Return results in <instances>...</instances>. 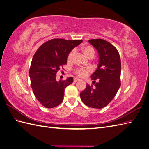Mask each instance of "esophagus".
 Wrapping results in <instances>:
<instances>
[{"label":"esophagus","mask_w":149,"mask_h":149,"mask_svg":"<svg viewBox=\"0 0 149 149\" xmlns=\"http://www.w3.org/2000/svg\"><path fill=\"white\" fill-rule=\"evenodd\" d=\"M80 79L78 78H74V83H76V82H77V81H79Z\"/></svg>","instance_id":"1"}]
</instances>
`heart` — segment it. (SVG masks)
Here are the masks:
<instances>
[{
  "instance_id": "1",
  "label": "heart",
  "mask_w": 149,
  "mask_h": 149,
  "mask_svg": "<svg viewBox=\"0 0 149 149\" xmlns=\"http://www.w3.org/2000/svg\"><path fill=\"white\" fill-rule=\"evenodd\" d=\"M82 52L84 54V55L88 58H93L94 56V53H95L93 48L90 46H86V47H83L82 48ZM74 54V52L71 51L69 54L68 56V60L71 61L72 59H73ZM89 71V70H85V69H78L76 71V73H77V74L79 75V76H85L88 75Z\"/></svg>"
}]
</instances>
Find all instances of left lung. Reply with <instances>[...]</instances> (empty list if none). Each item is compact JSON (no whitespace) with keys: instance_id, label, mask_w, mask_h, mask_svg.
<instances>
[{"instance_id":"left-lung-1","label":"left lung","mask_w":149,"mask_h":149,"mask_svg":"<svg viewBox=\"0 0 149 149\" xmlns=\"http://www.w3.org/2000/svg\"><path fill=\"white\" fill-rule=\"evenodd\" d=\"M88 42L98 53L97 68L91 76L93 82L97 80L98 83L94 88L87 84L80 97L87 106L101 109L113 100L120 86V56L117 49L106 40L92 39Z\"/></svg>"}]
</instances>
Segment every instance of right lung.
<instances>
[{"label": "right lung", "instance_id": "add662e5", "mask_svg": "<svg viewBox=\"0 0 149 149\" xmlns=\"http://www.w3.org/2000/svg\"><path fill=\"white\" fill-rule=\"evenodd\" d=\"M81 40L52 39L36 52L29 71L31 87L41 104L47 108L58 106L63 100L65 89L73 81L72 77L57 81L56 73L67 63V58Z\"/></svg>", "mask_w": 149, "mask_h": 149}]
</instances>
